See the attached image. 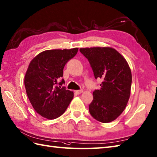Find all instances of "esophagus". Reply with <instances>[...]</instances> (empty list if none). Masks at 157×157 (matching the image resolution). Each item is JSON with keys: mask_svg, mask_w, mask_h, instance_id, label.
Segmentation results:
<instances>
[{"mask_svg": "<svg viewBox=\"0 0 157 157\" xmlns=\"http://www.w3.org/2000/svg\"><path fill=\"white\" fill-rule=\"evenodd\" d=\"M82 92H83V90H75V94H79L82 93Z\"/></svg>", "mask_w": 157, "mask_h": 157, "instance_id": "esophagus-1", "label": "esophagus"}]
</instances>
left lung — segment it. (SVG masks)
Masks as SVG:
<instances>
[{
  "label": "left lung",
  "mask_w": 157,
  "mask_h": 157,
  "mask_svg": "<svg viewBox=\"0 0 157 157\" xmlns=\"http://www.w3.org/2000/svg\"><path fill=\"white\" fill-rule=\"evenodd\" d=\"M88 60L96 79L103 82L93 92L89 105L90 114L103 123L117 118L124 110L130 98L132 74L126 59L110 47L81 48Z\"/></svg>",
  "instance_id": "1"
}]
</instances>
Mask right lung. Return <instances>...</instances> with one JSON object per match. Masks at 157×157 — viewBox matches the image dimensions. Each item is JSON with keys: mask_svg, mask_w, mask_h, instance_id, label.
I'll list each match as a JSON object with an SVG mask.
<instances>
[{"mask_svg": "<svg viewBox=\"0 0 157 157\" xmlns=\"http://www.w3.org/2000/svg\"><path fill=\"white\" fill-rule=\"evenodd\" d=\"M78 48L47 50L37 55L29 65L25 76V86L35 110L47 119L63 114L74 97V93L62 85L63 68L78 53Z\"/></svg>", "mask_w": 157, "mask_h": 157, "instance_id": "obj_1", "label": "right lung"}]
</instances>
